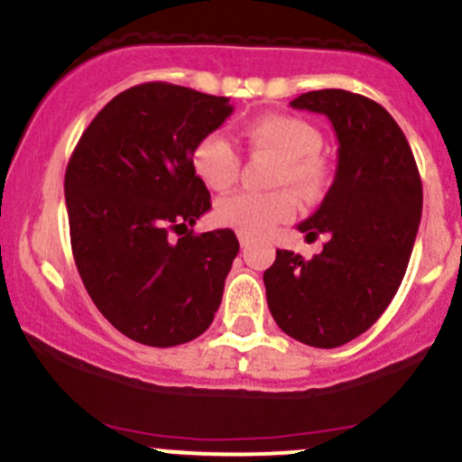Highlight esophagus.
Listing matches in <instances>:
<instances>
[{"label":"esophagus","mask_w":462,"mask_h":462,"mask_svg":"<svg viewBox=\"0 0 462 462\" xmlns=\"http://www.w3.org/2000/svg\"><path fill=\"white\" fill-rule=\"evenodd\" d=\"M237 240H240V245L245 246V249L251 245V237L246 236V233H237Z\"/></svg>","instance_id":"obj_1"}]
</instances>
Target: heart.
<instances>
[{"label":"heart","mask_w":462,"mask_h":462,"mask_svg":"<svg viewBox=\"0 0 462 462\" xmlns=\"http://www.w3.org/2000/svg\"><path fill=\"white\" fill-rule=\"evenodd\" d=\"M251 152L278 159L273 186H290L303 199H319L330 186V163L319 152L321 134L312 123L287 114H267L245 125ZM193 168L211 190H226L240 175V157L222 132H208L193 150ZM296 199L290 190L276 193H233L216 207L220 225L260 236L294 216Z\"/></svg>","instance_id":"heart-1"}]
</instances>
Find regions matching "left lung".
I'll return each instance as SVG.
<instances>
[{"label":"left lung","instance_id":"8db88e82","mask_svg":"<svg viewBox=\"0 0 462 462\" xmlns=\"http://www.w3.org/2000/svg\"><path fill=\"white\" fill-rule=\"evenodd\" d=\"M290 105L326 114L339 150L330 190L299 225L308 240L328 242L312 260L276 251L263 276L267 305L291 339L337 348L366 332L395 296L418 236L422 181L404 132L375 100L319 89Z\"/></svg>","mask_w":462,"mask_h":462}]
</instances>
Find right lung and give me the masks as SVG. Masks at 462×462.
<instances>
[{
	"mask_svg": "<svg viewBox=\"0 0 462 462\" xmlns=\"http://www.w3.org/2000/svg\"><path fill=\"white\" fill-rule=\"evenodd\" d=\"M231 112L226 96L145 82L96 114L69 159L78 273L100 314L139 344L193 341L220 308L240 245L231 229L193 233L211 208L193 150Z\"/></svg>",
	"mask_w": 462,
	"mask_h": 462,
	"instance_id": "add662e5",
	"label": "right lung"
}]
</instances>
